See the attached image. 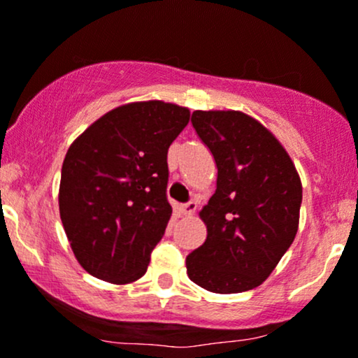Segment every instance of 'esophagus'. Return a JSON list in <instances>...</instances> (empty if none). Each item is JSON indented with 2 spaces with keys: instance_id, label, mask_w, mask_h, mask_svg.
<instances>
[{
  "instance_id": "1",
  "label": "esophagus",
  "mask_w": 358,
  "mask_h": 358,
  "mask_svg": "<svg viewBox=\"0 0 358 358\" xmlns=\"http://www.w3.org/2000/svg\"><path fill=\"white\" fill-rule=\"evenodd\" d=\"M195 210H197V202L195 201H190L187 202V204L180 206V213L185 214V216H190V214H194Z\"/></svg>"
}]
</instances>
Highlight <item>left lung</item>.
Wrapping results in <instances>:
<instances>
[{
  "instance_id": "1",
  "label": "left lung",
  "mask_w": 358,
  "mask_h": 358,
  "mask_svg": "<svg viewBox=\"0 0 358 358\" xmlns=\"http://www.w3.org/2000/svg\"><path fill=\"white\" fill-rule=\"evenodd\" d=\"M192 125L217 168L216 192L199 216L208 236L187 255V274L213 293L262 283L295 240L302 183L264 125L242 111H194Z\"/></svg>"
}]
</instances>
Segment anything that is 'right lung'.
<instances>
[{"label":"right lung","instance_id":"obj_1","mask_svg":"<svg viewBox=\"0 0 358 358\" xmlns=\"http://www.w3.org/2000/svg\"><path fill=\"white\" fill-rule=\"evenodd\" d=\"M187 108L142 101L115 108L73 141L59 182V216L78 264L115 285L137 281L171 217L168 149Z\"/></svg>","mask_w":358,"mask_h":358}]
</instances>
